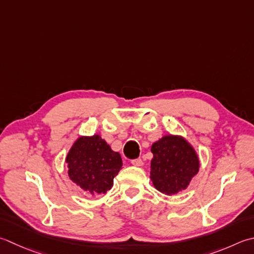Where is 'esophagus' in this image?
<instances>
[{
    "mask_svg": "<svg viewBox=\"0 0 254 254\" xmlns=\"http://www.w3.org/2000/svg\"><path fill=\"white\" fill-rule=\"evenodd\" d=\"M131 164H132V165H134V166L141 167V166H143V161L141 160V158H136V160L131 161Z\"/></svg>",
    "mask_w": 254,
    "mask_h": 254,
    "instance_id": "obj_1",
    "label": "esophagus"
}]
</instances>
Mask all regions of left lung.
I'll use <instances>...</instances> for the list:
<instances>
[{
	"instance_id": "8db88e82",
	"label": "left lung",
	"mask_w": 254,
	"mask_h": 254,
	"mask_svg": "<svg viewBox=\"0 0 254 254\" xmlns=\"http://www.w3.org/2000/svg\"><path fill=\"white\" fill-rule=\"evenodd\" d=\"M151 180L158 191L174 195L186 190L199 171V158L193 147L178 135H165L153 143Z\"/></svg>"
}]
</instances>
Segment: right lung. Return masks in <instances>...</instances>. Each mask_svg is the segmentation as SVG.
<instances>
[{
  "mask_svg": "<svg viewBox=\"0 0 254 254\" xmlns=\"http://www.w3.org/2000/svg\"><path fill=\"white\" fill-rule=\"evenodd\" d=\"M66 163L72 183L91 195L106 193L122 168V158L100 135L80 136L69 150Z\"/></svg>",
  "mask_w": 254,
  "mask_h": 254,
  "instance_id": "obj_1",
  "label": "right lung"
}]
</instances>
